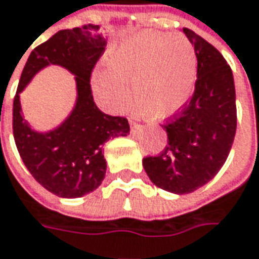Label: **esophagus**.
<instances>
[{"label":"esophagus","instance_id":"34e87169","mask_svg":"<svg viewBox=\"0 0 259 259\" xmlns=\"http://www.w3.org/2000/svg\"><path fill=\"white\" fill-rule=\"evenodd\" d=\"M130 122H131V125H133V126H138V123L134 122V121H133V119H130Z\"/></svg>","mask_w":259,"mask_h":259}]
</instances>
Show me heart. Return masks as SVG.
I'll return each instance as SVG.
<instances>
[{
	"mask_svg": "<svg viewBox=\"0 0 259 259\" xmlns=\"http://www.w3.org/2000/svg\"><path fill=\"white\" fill-rule=\"evenodd\" d=\"M109 72L97 77L96 89L110 109L128 102L130 81L133 103L146 118L160 121L175 115L192 93L197 55L181 34L140 33L115 48L108 58Z\"/></svg>",
	"mask_w": 259,
	"mask_h": 259,
	"instance_id": "heart-1",
	"label": "heart"
}]
</instances>
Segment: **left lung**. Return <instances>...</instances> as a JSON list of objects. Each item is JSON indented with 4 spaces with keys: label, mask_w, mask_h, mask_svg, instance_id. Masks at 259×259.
<instances>
[{
    "label": "left lung",
    "mask_w": 259,
    "mask_h": 259,
    "mask_svg": "<svg viewBox=\"0 0 259 259\" xmlns=\"http://www.w3.org/2000/svg\"><path fill=\"white\" fill-rule=\"evenodd\" d=\"M197 55L192 96L162 126L167 146L143 159L156 187L188 194L210 182L226 162L236 134V93L223 55L191 29H184Z\"/></svg>",
    "instance_id": "8db88e82"
}]
</instances>
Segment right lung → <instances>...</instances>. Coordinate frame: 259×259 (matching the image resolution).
<instances>
[{"mask_svg":"<svg viewBox=\"0 0 259 259\" xmlns=\"http://www.w3.org/2000/svg\"><path fill=\"white\" fill-rule=\"evenodd\" d=\"M99 26L84 24L59 30L30 52L13 102V134L32 176L49 192L62 198H78L95 191L106 174L103 144L112 137H125V116H112L99 109L92 92V72L105 52L106 40ZM58 63L77 75V105L59 128L39 135L28 128L19 112V92L40 68Z\"/></svg>","mask_w":259,"mask_h":259,"instance_id":"obj_1","label":"right lung"}]
</instances>
